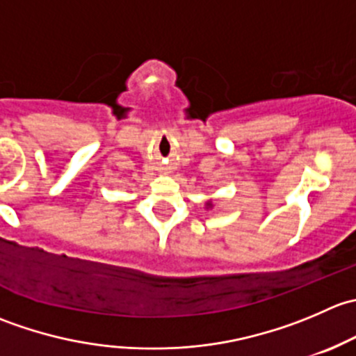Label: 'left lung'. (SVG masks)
Wrapping results in <instances>:
<instances>
[{
    "instance_id": "obj_1",
    "label": "left lung",
    "mask_w": 356,
    "mask_h": 356,
    "mask_svg": "<svg viewBox=\"0 0 356 356\" xmlns=\"http://www.w3.org/2000/svg\"><path fill=\"white\" fill-rule=\"evenodd\" d=\"M207 207H213V204H211V201H208V203H207Z\"/></svg>"
}]
</instances>
